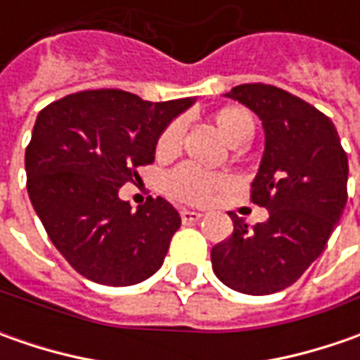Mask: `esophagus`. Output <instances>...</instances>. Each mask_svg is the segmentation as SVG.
Wrapping results in <instances>:
<instances>
[{"instance_id": "esophagus-1", "label": "esophagus", "mask_w": 360, "mask_h": 360, "mask_svg": "<svg viewBox=\"0 0 360 360\" xmlns=\"http://www.w3.org/2000/svg\"><path fill=\"white\" fill-rule=\"evenodd\" d=\"M180 216H182V222H184V224H192V222H196V220H200L202 218L200 212H194V210H182Z\"/></svg>"}]
</instances>
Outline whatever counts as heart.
Masks as SVG:
<instances>
[{"label":"heart","mask_w":360,"mask_h":360,"mask_svg":"<svg viewBox=\"0 0 360 360\" xmlns=\"http://www.w3.org/2000/svg\"><path fill=\"white\" fill-rule=\"evenodd\" d=\"M212 122L218 134L230 146L244 144L255 131V120L250 116V112L242 105H226V108L216 110L212 114ZM182 131H184V126L178 120L164 128L156 142V154L160 158L178 154L180 144H182ZM226 186H229L226 176L206 172L190 164L174 168L172 172L166 174L164 178V190L172 198L186 202V204H204L212 198L214 192L224 190Z\"/></svg>","instance_id":"b5f03b06"}]
</instances>
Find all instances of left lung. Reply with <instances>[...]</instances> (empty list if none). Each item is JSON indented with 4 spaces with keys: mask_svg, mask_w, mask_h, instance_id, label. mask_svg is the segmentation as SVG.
Wrapping results in <instances>:
<instances>
[{
    "mask_svg": "<svg viewBox=\"0 0 360 360\" xmlns=\"http://www.w3.org/2000/svg\"><path fill=\"white\" fill-rule=\"evenodd\" d=\"M226 96L262 120L264 154L250 200L269 220L248 230L229 212L234 230L212 248V269L232 290L272 295L325 250L347 206L349 160L330 118L297 96L266 84H242Z\"/></svg>",
    "mask_w": 360,
    "mask_h": 360,
    "instance_id": "8db88e82",
    "label": "left lung"
}]
</instances>
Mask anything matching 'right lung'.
Returning <instances> with one entry per match:
<instances>
[{"label": "right lung", "mask_w": 360, "mask_h": 360, "mask_svg": "<svg viewBox=\"0 0 360 360\" xmlns=\"http://www.w3.org/2000/svg\"><path fill=\"white\" fill-rule=\"evenodd\" d=\"M192 104L88 90L37 114L25 148L27 194L49 240L82 276L130 286L162 266L180 214L160 196L131 210L118 190L154 162L160 134Z\"/></svg>", "instance_id": "add662e5"}]
</instances>
